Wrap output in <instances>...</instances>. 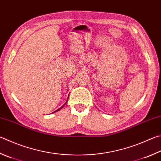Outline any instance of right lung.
<instances>
[{"label":"right lung","instance_id":"add662e5","mask_svg":"<svg viewBox=\"0 0 161 161\" xmlns=\"http://www.w3.org/2000/svg\"><path fill=\"white\" fill-rule=\"evenodd\" d=\"M68 98H69V96H68ZM68 100H67V101H66V103H67V102H68ZM66 103H65V104H64V105H63V106H61V107L60 108H58V110H55V111H54V112H53L52 113H55V112H58V111H59L60 110H61V109H62V108H63L64 107V106H65V105L66 104Z\"/></svg>","mask_w":161,"mask_h":161}]
</instances>
